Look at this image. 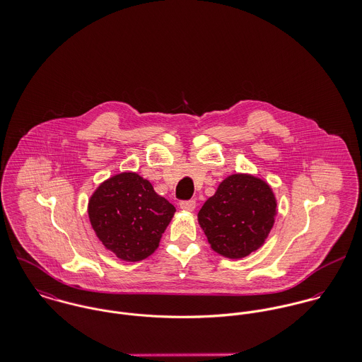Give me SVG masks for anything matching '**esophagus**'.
Returning <instances> with one entry per match:
<instances>
[{"mask_svg":"<svg viewBox=\"0 0 362 362\" xmlns=\"http://www.w3.org/2000/svg\"><path fill=\"white\" fill-rule=\"evenodd\" d=\"M197 207V202L194 199L191 201H181L180 202V209L184 211H194Z\"/></svg>","mask_w":362,"mask_h":362,"instance_id":"1","label":"esophagus"}]
</instances>
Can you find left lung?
Segmentation results:
<instances>
[{"instance_id":"8db88e82","label":"left lung","mask_w":362,"mask_h":362,"mask_svg":"<svg viewBox=\"0 0 362 362\" xmlns=\"http://www.w3.org/2000/svg\"><path fill=\"white\" fill-rule=\"evenodd\" d=\"M276 206L267 182L251 174H233L204 204L198 221L213 251L226 258H245L264 244Z\"/></svg>"}]
</instances>
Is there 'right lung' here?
I'll list each match as a JSON object with an SVG mask.
<instances>
[{
	"mask_svg": "<svg viewBox=\"0 0 362 362\" xmlns=\"http://www.w3.org/2000/svg\"><path fill=\"white\" fill-rule=\"evenodd\" d=\"M90 224L117 258L138 262L151 257L175 207L157 195L136 173H119L99 185L89 199Z\"/></svg>",
	"mask_w": 362,
	"mask_h": 362,
	"instance_id": "right-lung-1",
	"label": "right lung"
}]
</instances>
